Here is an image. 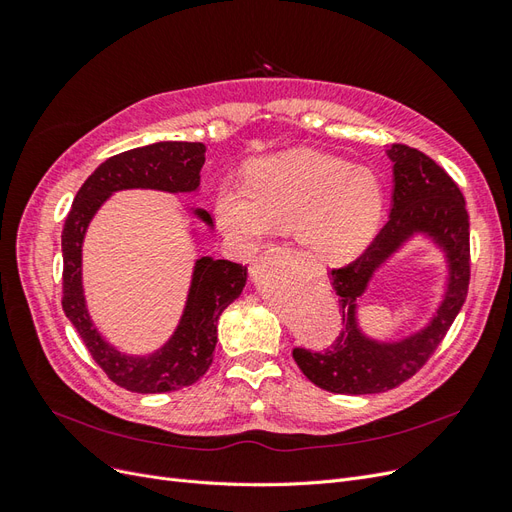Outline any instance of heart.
<instances>
[{
	"label": "heart",
	"mask_w": 512,
	"mask_h": 512,
	"mask_svg": "<svg viewBox=\"0 0 512 512\" xmlns=\"http://www.w3.org/2000/svg\"><path fill=\"white\" fill-rule=\"evenodd\" d=\"M382 211L376 173L307 149L258 162L250 183L228 181L215 196V218L230 239L254 247L294 228L305 250L324 262L361 254Z\"/></svg>",
	"instance_id": "obj_1"
}]
</instances>
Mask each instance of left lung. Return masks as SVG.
<instances>
[{"label":"left lung","mask_w":512,"mask_h":512,"mask_svg":"<svg viewBox=\"0 0 512 512\" xmlns=\"http://www.w3.org/2000/svg\"><path fill=\"white\" fill-rule=\"evenodd\" d=\"M386 156L393 162L389 222L359 258L331 271L344 329L327 350H292V359L309 382L339 395L384 393L412 378L436 352L468 297L470 215L459 185L423 151L408 145H393ZM414 234L429 236L445 252V299L425 330L397 343H378L360 331L355 301L373 273Z\"/></svg>","instance_id":"left-lung-1"}]
</instances>
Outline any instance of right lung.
<instances>
[{
	"label": "right lung",
	"instance_id": "obj_1",
	"mask_svg": "<svg viewBox=\"0 0 512 512\" xmlns=\"http://www.w3.org/2000/svg\"><path fill=\"white\" fill-rule=\"evenodd\" d=\"M203 143L164 141L117 153L102 162L76 192L61 232L64 252V312L79 331L83 344L117 386L132 393H168L194 384L213 363L218 344V320L243 292L247 267L230 260L203 256L196 260L192 284L173 337L147 356L123 354L98 333L89 318L83 294V239L104 200L119 190L196 192L205 164ZM198 220L213 226L205 209H194Z\"/></svg>",
	"mask_w": 512,
	"mask_h": 512
}]
</instances>
